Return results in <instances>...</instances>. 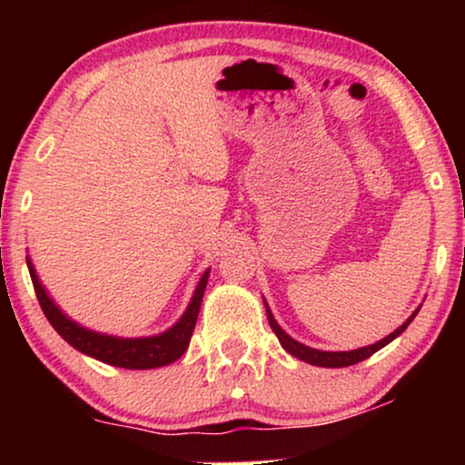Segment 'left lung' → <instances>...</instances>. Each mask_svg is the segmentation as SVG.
<instances>
[{
	"instance_id": "8db88e82",
	"label": "left lung",
	"mask_w": 465,
	"mask_h": 465,
	"mask_svg": "<svg viewBox=\"0 0 465 465\" xmlns=\"http://www.w3.org/2000/svg\"><path fill=\"white\" fill-rule=\"evenodd\" d=\"M415 315H417V311H415ZM415 315H412V317H415ZM266 317H269V323H271L272 332L277 334V339H279V342H282V347L285 349V351L292 353V355H294V358H298V360L307 361V364L323 366V368L351 366V364H358V361H361V360L371 358V355L377 353L381 347H385L387 342H391L393 339H396V336L402 334L404 330L409 328V323L412 322V317H411V320H406V322L402 323V326H400V328L396 330V332H391L390 336H387V339L374 342V345H371V347L353 349V351H332V353H330V351H317V349H311V347H307V345H302V342H298V341L292 339V336L285 334L283 330L279 328V323L275 322V317H272L269 307H266Z\"/></svg>"
}]
</instances>
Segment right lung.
I'll return each mask as SVG.
<instances>
[{
    "instance_id": "1",
    "label": "right lung",
    "mask_w": 465,
    "mask_h": 465,
    "mask_svg": "<svg viewBox=\"0 0 465 465\" xmlns=\"http://www.w3.org/2000/svg\"><path fill=\"white\" fill-rule=\"evenodd\" d=\"M31 282H34V290L40 307L46 315V320L53 323V328L65 339L69 345L78 349V351L91 355L94 360L105 361V364L118 366V368H131V371H145V368H158L164 364H171L177 358H182L186 351L190 336H193L196 317H199L201 301L207 288V277L209 271L201 277L196 292L190 301L186 313L182 315V320L175 323L173 328H169L167 332L150 336V339H116V336H107L93 332L78 326V323L69 320L61 313V309L50 301L46 290L42 288L40 279H37L34 266L27 260Z\"/></svg>"
}]
</instances>
